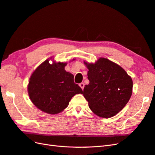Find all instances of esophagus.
Here are the masks:
<instances>
[{"mask_svg": "<svg viewBox=\"0 0 155 155\" xmlns=\"http://www.w3.org/2000/svg\"><path fill=\"white\" fill-rule=\"evenodd\" d=\"M80 86L82 89H84V83H81V84H80Z\"/></svg>", "mask_w": 155, "mask_h": 155, "instance_id": "34e87169", "label": "esophagus"}]
</instances>
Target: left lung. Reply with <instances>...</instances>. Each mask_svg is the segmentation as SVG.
Segmentation results:
<instances>
[{
    "mask_svg": "<svg viewBox=\"0 0 155 155\" xmlns=\"http://www.w3.org/2000/svg\"><path fill=\"white\" fill-rule=\"evenodd\" d=\"M84 64L89 70V84L84 96L93 113L108 118L121 111L132 94L131 78L121 66L107 58H100L95 63Z\"/></svg>",
    "mask_w": 155,
    "mask_h": 155,
    "instance_id": "8db88e82",
    "label": "left lung"
}]
</instances>
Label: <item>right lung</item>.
Masks as SVG:
<instances>
[{
  "instance_id": "obj_1",
  "label": "right lung",
  "mask_w": 155,
  "mask_h": 155,
  "mask_svg": "<svg viewBox=\"0 0 155 155\" xmlns=\"http://www.w3.org/2000/svg\"><path fill=\"white\" fill-rule=\"evenodd\" d=\"M74 59H73L74 60ZM66 62L49 63L47 59L37 68L28 87L30 99L36 107L50 114L63 111L75 95L83 93L74 75L65 70Z\"/></svg>"
}]
</instances>
